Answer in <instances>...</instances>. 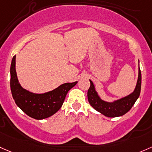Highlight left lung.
<instances>
[{
	"label": "left lung",
	"instance_id": "1",
	"mask_svg": "<svg viewBox=\"0 0 152 152\" xmlns=\"http://www.w3.org/2000/svg\"><path fill=\"white\" fill-rule=\"evenodd\" d=\"M90 81V87L87 92V97L89 104L92 105L97 111L104 115L107 117H117L123 116L128 112L138 100L141 88V73H140L139 61H138V76L136 86L134 90L127 96H124L118 100L113 101L103 100L95 89V85L92 81Z\"/></svg>",
	"mask_w": 152,
	"mask_h": 152
}]
</instances>
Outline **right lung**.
Wrapping results in <instances>:
<instances>
[{"label": "right lung", "mask_w": 152, "mask_h": 152, "mask_svg": "<svg viewBox=\"0 0 152 152\" xmlns=\"http://www.w3.org/2000/svg\"><path fill=\"white\" fill-rule=\"evenodd\" d=\"M10 86L12 97L17 106L35 119H44L57 113L61 108L68 91L78 81L65 83L44 93H33L20 84L16 71V56L12 58L10 68Z\"/></svg>", "instance_id": "add662e5"}]
</instances>
